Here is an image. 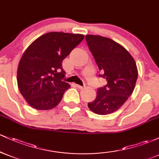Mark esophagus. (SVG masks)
<instances>
[{
    "label": "esophagus",
    "mask_w": 159,
    "mask_h": 159,
    "mask_svg": "<svg viewBox=\"0 0 159 159\" xmlns=\"http://www.w3.org/2000/svg\"><path fill=\"white\" fill-rule=\"evenodd\" d=\"M76 87H77L78 88H79V89H83L84 87V86H81L79 84H76Z\"/></svg>",
    "instance_id": "obj_1"
}]
</instances>
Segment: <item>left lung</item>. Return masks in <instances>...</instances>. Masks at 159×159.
<instances>
[{"mask_svg":"<svg viewBox=\"0 0 159 159\" xmlns=\"http://www.w3.org/2000/svg\"><path fill=\"white\" fill-rule=\"evenodd\" d=\"M87 45L107 84L98 87L94 101L88 107L95 114L106 115L120 108L132 95L138 79L134 58L121 45L109 38L85 36Z\"/></svg>","mask_w":159,"mask_h":159,"instance_id":"1","label":"left lung"}]
</instances>
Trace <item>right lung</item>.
Returning <instances> with one entry per match:
<instances>
[{
  "label": "right lung",
  "instance_id": "add662e5",
  "mask_svg": "<svg viewBox=\"0 0 159 159\" xmlns=\"http://www.w3.org/2000/svg\"><path fill=\"white\" fill-rule=\"evenodd\" d=\"M82 34L50 32L36 39L19 61L17 82L27 103L37 110L56 107L70 85L62 63L84 39Z\"/></svg>",
  "mask_w": 159,
  "mask_h": 159
}]
</instances>
